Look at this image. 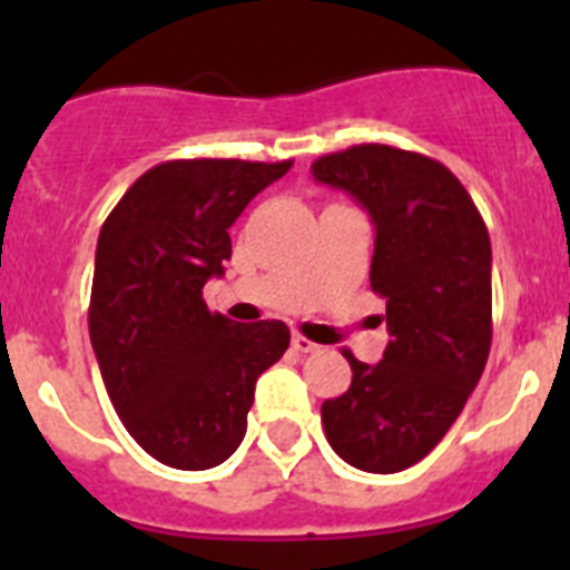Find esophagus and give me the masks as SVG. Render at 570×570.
<instances>
[{
	"label": "esophagus",
	"mask_w": 570,
	"mask_h": 570,
	"mask_svg": "<svg viewBox=\"0 0 570 570\" xmlns=\"http://www.w3.org/2000/svg\"><path fill=\"white\" fill-rule=\"evenodd\" d=\"M291 345H294V351H299V354H314V351H320V345H316V342H311L308 336H302V334H294Z\"/></svg>",
	"instance_id": "obj_1"
}]
</instances>
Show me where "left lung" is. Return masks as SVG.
<instances>
[{"label":"left lung","mask_w":570,"mask_h":570,"mask_svg":"<svg viewBox=\"0 0 570 570\" xmlns=\"http://www.w3.org/2000/svg\"><path fill=\"white\" fill-rule=\"evenodd\" d=\"M314 179L347 190L374 223L371 288L385 299L382 362L351 351V387L322 402L331 448L367 473L420 462L465 407L491 351V239L451 170L391 145L320 156Z\"/></svg>","instance_id":"left-lung-1"}]
</instances>
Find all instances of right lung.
<instances>
[{"instance_id":"1","label":"right lung","mask_w":570,"mask_h":570,"mask_svg":"<svg viewBox=\"0 0 570 570\" xmlns=\"http://www.w3.org/2000/svg\"><path fill=\"white\" fill-rule=\"evenodd\" d=\"M285 163L170 159L105 219L88 331L116 414L163 465L205 471L239 448L254 387L288 351L285 322L210 314L205 282L230 259L228 228Z\"/></svg>"}]
</instances>
